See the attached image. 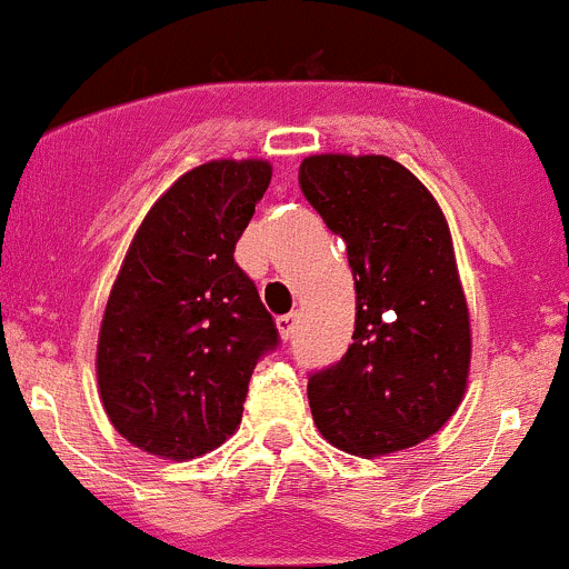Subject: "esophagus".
<instances>
[{
	"label": "esophagus",
	"mask_w": 569,
	"mask_h": 569,
	"mask_svg": "<svg viewBox=\"0 0 569 569\" xmlns=\"http://www.w3.org/2000/svg\"><path fill=\"white\" fill-rule=\"evenodd\" d=\"M298 320H301V315H298V312H287V315H282V318H277V326H279V331H282L284 340H287V337L296 335Z\"/></svg>",
	"instance_id": "1"
}]
</instances>
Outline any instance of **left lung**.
Returning a JSON list of instances; mask_svg holds the SVG:
<instances>
[{"label":"left lung","instance_id":"8db88e82","mask_svg":"<svg viewBox=\"0 0 569 569\" xmlns=\"http://www.w3.org/2000/svg\"><path fill=\"white\" fill-rule=\"evenodd\" d=\"M298 184L340 234L357 287L340 362L309 376L315 426L340 451H403L457 412L468 387L470 315L435 196L381 154H312Z\"/></svg>","mask_w":569,"mask_h":569}]
</instances>
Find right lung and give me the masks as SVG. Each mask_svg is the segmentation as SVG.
<instances>
[{
	"label": "right lung",
	"instance_id": "right-lung-1",
	"mask_svg": "<svg viewBox=\"0 0 569 569\" xmlns=\"http://www.w3.org/2000/svg\"><path fill=\"white\" fill-rule=\"evenodd\" d=\"M271 184L266 160H212L146 212L96 348L110 423L140 451L201 457L240 426L257 362L279 346L234 243Z\"/></svg>",
	"mask_w": 569,
	"mask_h": 569
}]
</instances>
